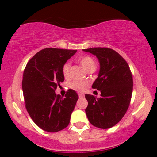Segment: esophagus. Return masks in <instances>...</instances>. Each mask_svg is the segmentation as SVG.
Listing matches in <instances>:
<instances>
[{
    "instance_id": "34e87169",
    "label": "esophagus",
    "mask_w": 157,
    "mask_h": 157,
    "mask_svg": "<svg viewBox=\"0 0 157 157\" xmlns=\"http://www.w3.org/2000/svg\"><path fill=\"white\" fill-rule=\"evenodd\" d=\"M78 95H79V97H84V94H82V93H79Z\"/></svg>"
}]
</instances>
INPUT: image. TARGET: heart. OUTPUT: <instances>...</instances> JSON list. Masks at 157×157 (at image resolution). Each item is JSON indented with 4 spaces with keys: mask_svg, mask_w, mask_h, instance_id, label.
I'll use <instances>...</instances> for the list:
<instances>
[{
    "mask_svg": "<svg viewBox=\"0 0 157 157\" xmlns=\"http://www.w3.org/2000/svg\"><path fill=\"white\" fill-rule=\"evenodd\" d=\"M79 63L82 65V66L87 71H91V70L96 68V63L95 61L90 56H83L79 59ZM69 70H70V64L68 63H65L63 66L62 73L64 77L67 78L69 77ZM88 86V82L86 81H74V82L70 83L69 87L71 89L75 90L76 91H82Z\"/></svg>",
    "mask_w": 157,
    "mask_h": 157,
    "instance_id": "heart-1",
    "label": "heart"
}]
</instances>
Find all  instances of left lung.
I'll use <instances>...</instances> for the list:
<instances>
[{
  "label": "left lung",
  "mask_w": 157,
  "mask_h": 157,
  "mask_svg": "<svg viewBox=\"0 0 157 157\" xmlns=\"http://www.w3.org/2000/svg\"><path fill=\"white\" fill-rule=\"evenodd\" d=\"M95 55L100 71L92 85L101 92L100 98L86 94V113L90 123L107 129L117 124L128 109L133 91V77L128 64L120 54L109 48L82 49Z\"/></svg>",
  "instance_id": "1"
}]
</instances>
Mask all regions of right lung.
<instances>
[{
    "label": "right lung",
    "instance_id": "1",
    "mask_svg": "<svg viewBox=\"0 0 157 157\" xmlns=\"http://www.w3.org/2000/svg\"><path fill=\"white\" fill-rule=\"evenodd\" d=\"M77 50L47 48L30 59L23 75L22 89L26 109L34 122L43 130L57 132L70 122L79 97L68 89L63 98L55 90L64 81L63 66Z\"/></svg>",
    "mask_w": 157,
    "mask_h": 157
}]
</instances>
